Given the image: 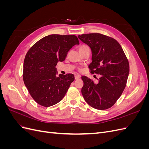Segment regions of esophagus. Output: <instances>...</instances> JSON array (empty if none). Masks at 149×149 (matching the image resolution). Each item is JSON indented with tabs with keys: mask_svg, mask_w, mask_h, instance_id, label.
I'll use <instances>...</instances> for the list:
<instances>
[{
	"mask_svg": "<svg viewBox=\"0 0 149 149\" xmlns=\"http://www.w3.org/2000/svg\"><path fill=\"white\" fill-rule=\"evenodd\" d=\"M74 78H75V79H79V78H80V75H79V74H75Z\"/></svg>",
	"mask_w": 149,
	"mask_h": 149,
	"instance_id": "1",
	"label": "esophagus"
}]
</instances>
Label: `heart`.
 <instances>
[{
    "label": "heart",
    "instance_id": "heart-1",
    "mask_svg": "<svg viewBox=\"0 0 149 149\" xmlns=\"http://www.w3.org/2000/svg\"><path fill=\"white\" fill-rule=\"evenodd\" d=\"M89 49V47L87 45H85V44H83V45H81L79 47V50L80 52H81L84 50H86V49ZM79 71H81L82 70V68H79Z\"/></svg>",
    "mask_w": 149,
    "mask_h": 149
}]
</instances>
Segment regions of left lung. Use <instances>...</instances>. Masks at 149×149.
Masks as SVG:
<instances>
[{"mask_svg": "<svg viewBox=\"0 0 149 149\" xmlns=\"http://www.w3.org/2000/svg\"><path fill=\"white\" fill-rule=\"evenodd\" d=\"M91 48L92 74L100 75L98 83L82 76L83 96L94 109L104 110L113 106L123 93L129 73V63L120 45L114 38L95 33L79 35Z\"/></svg>", "mask_w": 149, "mask_h": 149, "instance_id": "left-lung-1", "label": "left lung"}]
</instances>
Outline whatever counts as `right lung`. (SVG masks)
I'll list each match as a JSON object with an SVG mask.
<instances>
[{"instance_id":"right-lung-1","label":"right lung","mask_w":149,"mask_h":149,"mask_svg":"<svg viewBox=\"0 0 149 149\" xmlns=\"http://www.w3.org/2000/svg\"><path fill=\"white\" fill-rule=\"evenodd\" d=\"M79 40L76 35H49L40 39L26 53L23 70L25 86L38 104L49 107L62 100L71 83L73 74H59L55 66L65 60L68 52Z\"/></svg>"}]
</instances>
